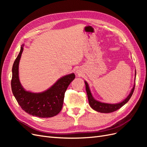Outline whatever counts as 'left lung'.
I'll use <instances>...</instances> for the list:
<instances>
[{"instance_id": "1", "label": "left lung", "mask_w": 147, "mask_h": 147, "mask_svg": "<svg viewBox=\"0 0 147 147\" xmlns=\"http://www.w3.org/2000/svg\"><path fill=\"white\" fill-rule=\"evenodd\" d=\"M85 83V86H86V91L87 92L88 95V98L90 105L92 109H94V110L97 111V112H99L100 113H111L115 111L118 110L123 107L124 104H126L127 102L129 101L131 97L133 92L134 91L135 85L132 89V90L130 92V94L126 97V98L124 99L123 102H120L118 104H106V103H102V102H99L96 100H95L93 97L92 96V94L91 93V91L90 90V88H89V86L86 82H84Z\"/></svg>"}]
</instances>
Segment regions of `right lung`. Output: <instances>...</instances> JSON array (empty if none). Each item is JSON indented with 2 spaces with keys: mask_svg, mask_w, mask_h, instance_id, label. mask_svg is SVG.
Returning a JSON list of instances; mask_svg holds the SVG:
<instances>
[{
  "mask_svg": "<svg viewBox=\"0 0 147 147\" xmlns=\"http://www.w3.org/2000/svg\"><path fill=\"white\" fill-rule=\"evenodd\" d=\"M23 45L12 67L11 90L18 103L26 113L40 118L56 116L63 108L65 92L70 83L75 78L74 74L65 75L55 84L43 92L34 93L26 91L21 86L18 76V67Z\"/></svg>",
  "mask_w": 147,
  "mask_h": 147,
  "instance_id": "obj_1",
  "label": "right lung"
}]
</instances>
